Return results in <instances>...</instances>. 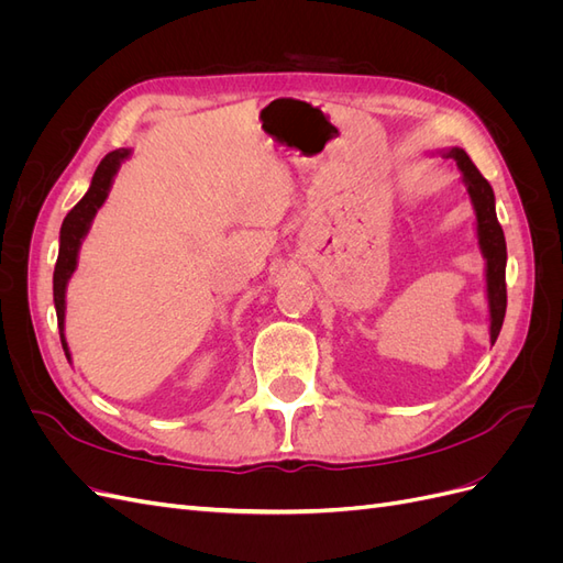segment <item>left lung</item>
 Listing matches in <instances>:
<instances>
[{
	"label": "left lung",
	"mask_w": 563,
	"mask_h": 563,
	"mask_svg": "<svg viewBox=\"0 0 563 563\" xmlns=\"http://www.w3.org/2000/svg\"><path fill=\"white\" fill-rule=\"evenodd\" d=\"M444 157L455 159L463 183L467 187L470 201L476 216V240L486 261V300H488V333L490 343H496L503 329V319L507 310V288H505V265H507V246L505 234L496 216V195L488 180L479 174V168L472 164L463 147H449L441 152Z\"/></svg>",
	"instance_id": "8db88e82"
}]
</instances>
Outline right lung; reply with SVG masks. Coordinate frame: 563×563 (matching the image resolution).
Returning <instances> with one entry per match:
<instances>
[{"mask_svg":"<svg viewBox=\"0 0 563 563\" xmlns=\"http://www.w3.org/2000/svg\"><path fill=\"white\" fill-rule=\"evenodd\" d=\"M131 157L129 147H119L110 155H106V159L98 164L96 174L91 178V185L87 195H84L75 209L65 216L63 225H60V246H58V261H56V269H54V305H56V317H58V331H60V343L65 350L67 362H70V347H67L65 340V291H67V282L75 275L77 269V258H79V249L84 236L89 234L93 218L98 213V209L103 207L112 180L122 166L124 159Z\"/></svg>","mask_w":563,"mask_h":563,"instance_id":"obj_1","label":"right lung"}]
</instances>
